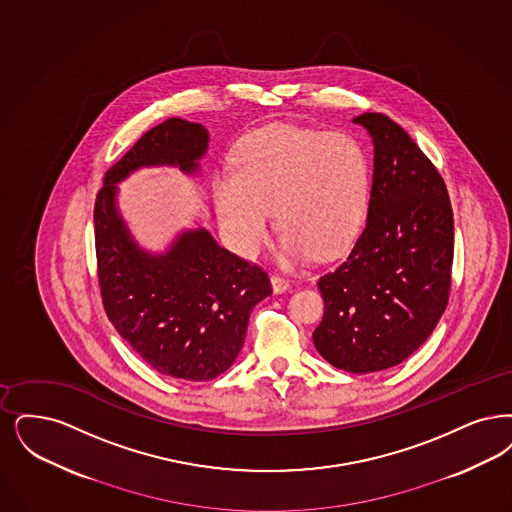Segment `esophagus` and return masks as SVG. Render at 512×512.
<instances>
[{"instance_id":"esophagus-1","label":"esophagus","mask_w":512,"mask_h":512,"mask_svg":"<svg viewBox=\"0 0 512 512\" xmlns=\"http://www.w3.org/2000/svg\"><path fill=\"white\" fill-rule=\"evenodd\" d=\"M272 289H274V293H284L289 289V280L280 276V274H274L272 276Z\"/></svg>"}]
</instances>
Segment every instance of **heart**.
Masks as SVG:
<instances>
[{"instance_id": "obj_1", "label": "heart", "mask_w": 512, "mask_h": 512, "mask_svg": "<svg viewBox=\"0 0 512 512\" xmlns=\"http://www.w3.org/2000/svg\"><path fill=\"white\" fill-rule=\"evenodd\" d=\"M368 188V156L352 133L276 123L240 139L230 177L213 181V200L228 244L244 257L265 247L274 209L280 261L295 265L312 253L333 257L352 242Z\"/></svg>"}]
</instances>
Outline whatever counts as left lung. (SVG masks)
I'll use <instances>...</instances> for the list:
<instances>
[{
  "mask_svg": "<svg viewBox=\"0 0 512 512\" xmlns=\"http://www.w3.org/2000/svg\"><path fill=\"white\" fill-rule=\"evenodd\" d=\"M354 122L373 139L368 219L347 257L318 280L324 318L316 350L331 366H398L429 339L448 307L453 211L438 169L389 116Z\"/></svg>",
  "mask_w": 512,
  "mask_h": 512,
  "instance_id": "1",
  "label": "left lung"
}]
</instances>
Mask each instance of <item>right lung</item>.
<instances>
[{"instance_id":"add662e5","label":"right lung","mask_w":512,"mask_h":512,"mask_svg":"<svg viewBox=\"0 0 512 512\" xmlns=\"http://www.w3.org/2000/svg\"><path fill=\"white\" fill-rule=\"evenodd\" d=\"M200 123L169 118L146 131L104 175L95 200V251L103 307L148 366L184 381H209L240 354L253 307L272 293L265 270L186 230L164 255L135 244L116 209V183L143 165L198 171L207 150Z\"/></svg>"}]
</instances>
